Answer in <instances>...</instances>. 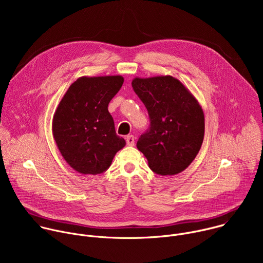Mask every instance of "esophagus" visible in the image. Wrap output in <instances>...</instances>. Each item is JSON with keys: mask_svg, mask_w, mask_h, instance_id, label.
<instances>
[{"mask_svg": "<svg viewBox=\"0 0 263 263\" xmlns=\"http://www.w3.org/2000/svg\"><path fill=\"white\" fill-rule=\"evenodd\" d=\"M126 142H127V145L129 146H132L134 145V142H135V137L133 135H128L126 137Z\"/></svg>", "mask_w": 263, "mask_h": 263, "instance_id": "34e87169", "label": "esophagus"}]
</instances>
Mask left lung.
I'll use <instances>...</instances> for the list:
<instances>
[{
  "instance_id": "1",
  "label": "left lung",
  "mask_w": 263,
  "mask_h": 263,
  "mask_svg": "<svg viewBox=\"0 0 263 263\" xmlns=\"http://www.w3.org/2000/svg\"><path fill=\"white\" fill-rule=\"evenodd\" d=\"M132 87L151 121L137 148L154 173L174 176L183 172L195 160L204 139L205 118L198 100L170 74L135 77Z\"/></svg>"
}]
</instances>
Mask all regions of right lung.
Masks as SVG:
<instances>
[{
    "instance_id": "1",
    "label": "right lung",
    "mask_w": 263,
    "mask_h": 263,
    "mask_svg": "<svg viewBox=\"0 0 263 263\" xmlns=\"http://www.w3.org/2000/svg\"><path fill=\"white\" fill-rule=\"evenodd\" d=\"M124 83L120 74L78 78L59 102L52 132L64 160L82 175L105 172L126 145L116 133L108 104Z\"/></svg>"
}]
</instances>
